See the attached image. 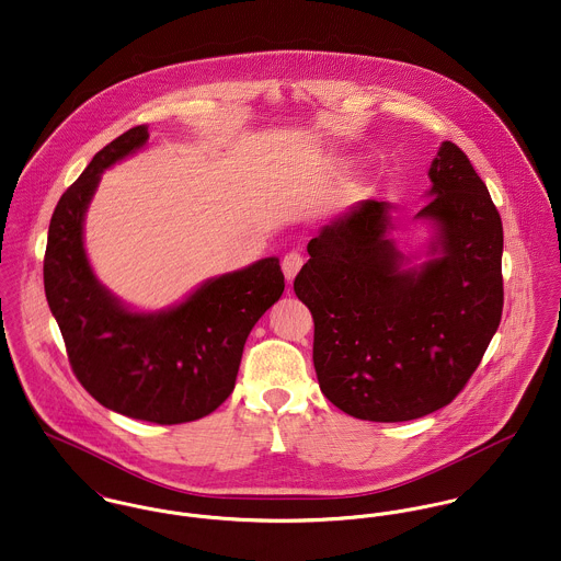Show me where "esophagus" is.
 Segmentation results:
<instances>
[{
  "label": "esophagus",
  "instance_id": "esophagus-1",
  "mask_svg": "<svg viewBox=\"0 0 561 561\" xmlns=\"http://www.w3.org/2000/svg\"><path fill=\"white\" fill-rule=\"evenodd\" d=\"M302 262H305V259H302L299 252H288L284 256V260H282V271H284L288 282H293L297 277V273L301 271Z\"/></svg>",
  "mask_w": 561,
  "mask_h": 561
}]
</instances>
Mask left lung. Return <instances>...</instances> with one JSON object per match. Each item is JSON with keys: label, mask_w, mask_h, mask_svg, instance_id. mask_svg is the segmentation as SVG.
<instances>
[{"label": "left lung", "mask_w": 561, "mask_h": 561, "mask_svg": "<svg viewBox=\"0 0 561 561\" xmlns=\"http://www.w3.org/2000/svg\"><path fill=\"white\" fill-rule=\"evenodd\" d=\"M433 259L403 268L392 205L363 201L307 243L295 293L313 318V367L345 414L401 423L448 405L482 360L502 307L504 230L484 181L450 140L433 158Z\"/></svg>", "instance_id": "8db88e82"}]
</instances>
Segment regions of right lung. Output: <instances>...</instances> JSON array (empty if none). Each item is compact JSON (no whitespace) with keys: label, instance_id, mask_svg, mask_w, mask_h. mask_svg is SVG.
<instances>
[{"label":"right lung","instance_id":"obj_1","mask_svg":"<svg viewBox=\"0 0 561 561\" xmlns=\"http://www.w3.org/2000/svg\"><path fill=\"white\" fill-rule=\"evenodd\" d=\"M147 138V126L124 131L64 192L48 226L44 293L72 371L95 401L129 419L179 425L228 399L250 331L284 293V273L279 260L262 259L158 313L115 299L89 266L83 219L100 174Z\"/></svg>","mask_w":561,"mask_h":561}]
</instances>
